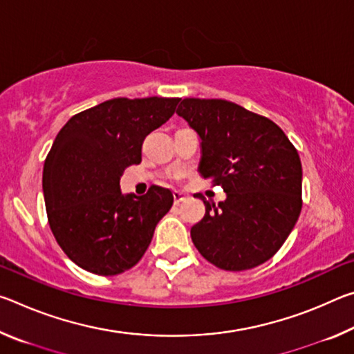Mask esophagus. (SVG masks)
<instances>
[{
    "mask_svg": "<svg viewBox=\"0 0 354 354\" xmlns=\"http://www.w3.org/2000/svg\"><path fill=\"white\" fill-rule=\"evenodd\" d=\"M185 198H187V196H185L183 192H173V203H175V205H179V203H183Z\"/></svg>",
    "mask_w": 354,
    "mask_h": 354,
    "instance_id": "esophagus-1",
    "label": "esophagus"
}]
</instances>
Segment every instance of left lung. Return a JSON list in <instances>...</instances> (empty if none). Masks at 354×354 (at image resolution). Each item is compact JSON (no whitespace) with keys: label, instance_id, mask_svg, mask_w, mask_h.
<instances>
[{"label":"left lung","instance_id":"8db88e82","mask_svg":"<svg viewBox=\"0 0 354 354\" xmlns=\"http://www.w3.org/2000/svg\"><path fill=\"white\" fill-rule=\"evenodd\" d=\"M176 113L200 137V175L226 200L205 201L192 242L230 272L261 266L289 237L301 212V160L277 123L226 100L184 98Z\"/></svg>","mask_w":354,"mask_h":354}]
</instances>
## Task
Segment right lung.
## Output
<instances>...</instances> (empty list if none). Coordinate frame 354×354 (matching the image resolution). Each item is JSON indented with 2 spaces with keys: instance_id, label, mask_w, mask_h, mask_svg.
I'll return each instance as SVG.
<instances>
[{
  "instance_id": "obj_1",
  "label": "right lung",
  "mask_w": 354,
  "mask_h": 354,
  "mask_svg": "<svg viewBox=\"0 0 354 354\" xmlns=\"http://www.w3.org/2000/svg\"><path fill=\"white\" fill-rule=\"evenodd\" d=\"M181 98H113L71 117L44 165V196L59 247L84 270L112 277L145 254L170 211L169 189L123 195L120 178L140 164L142 143L175 113Z\"/></svg>"
}]
</instances>
